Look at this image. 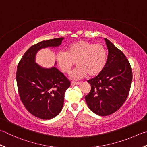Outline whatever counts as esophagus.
I'll use <instances>...</instances> for the list:
<instances>
[{"label":"esophagus","instance_id":"1","mask_svg":"<svg viewBox=\"0 0 147 147\" xmlns=\"http://www.w3.org/2000/svg\"><path fill=\"white\" fill-rule=\"evenodd\" d=\"M80 84V82H72L71 83V85L72 86H74V85H78Z\"/></svg>","mask_w":147,"mask_h":147}]
</instances>
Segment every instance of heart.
I'll list each match as a JSON object with an SVG mask.
<instances>
[{
	"instance_id": "obj_1",
	"label": "heart",
	"mask_w": 147,
	"mask_h": 147,
	"mask_svg": "<svg viewBox=\"0 0 147 147\" xmlns=\"http://www.w3.org/2000/svg\"><path fill=\"white\" fill-rule=\"evenodd\" d=\"M56 61L60 69L69 74L75 64L77 67L72 72L73 79H80L88 74L90 76L99 74L107 61V51L100 44L79 40L67 47V51L60 50L55 55Z\"/></svg>"
}]
</instances>
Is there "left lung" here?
Instances as JSON below:
<instances>
[{
  "label": "left lung",
  "instance_id": "1",
  "mask_svg": "<svg viewBox=\"0 0 147 147\" xmlns=\"http://www.w3.org/2000/svg\"><path fill=\"white\" fill-rule=\"evenodd\" d=\"M108 55L104 69L87 81L91 90L85 97L90 110L100 116L115 113L123 105L130 90L133 73L124 54L105 38Z\"/></svg>",
  "mask_w": 147,
  "mask_h": 147
}]
</instances>
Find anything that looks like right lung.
<instances>
[{"label": "right lung", "instance_id": "1", "mask_svg": "<svg viewBox=\"0 0 147 147\" xmlns=\"http://www.w3.org/2000/svg\"><path fill=\"white\" fill-rule=\"evenodd\" d=\"M64 39H52L32 46L17 67L16 79L20 99L29 113L43 120L53 119L60 113L65 92L71 82L55 67L47 69L37 64L36 55L42 48L59 47Z\"/></svg>", "mask_w": 147, "mask_h": 147}]
</instances>
